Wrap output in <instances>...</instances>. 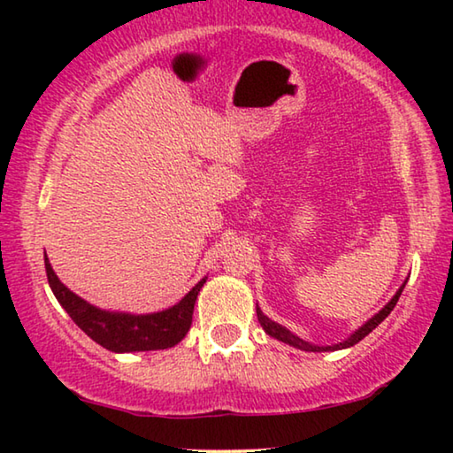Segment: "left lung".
Masks as SVG:
<instances>
[{
    "label": "left lung",
    "instance_id": "left-lung-1",
    "mask_svg": "<svg viewBox=\"0 0 453 453\" xmlns=\"http://www.w3.org/2000/svg\"><path fill=\"white\" fill-rule=\"evenodd\" d=\"M403 288H405V281H403V286L395 291V296L392 297V300H389L386 305H383V308H381L378 313H375V316H373L372 319H367L362 327L356 329V332L351 334L346 342L335 343V346H311L310 342L300 340V337L291 334L289 329H286V327L280 326V324H275V321H272L270 318L264 316L262 310H259V308H257V319H259V324H262V327L265 329L267 335H272V337H275V340H280V342H283V343H289V346H294V348H297V349H303V351H335V349H343V348L356 346V343L362 342L367 334L373 332V329L378 327V326L381 324V321L389 316V313H392V310L395 308L397 300H400Z\"/></svg>",
    "mask_w": 453,
    "mask_h": 453
}]
</instances>
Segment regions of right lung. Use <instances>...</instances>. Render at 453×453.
I'll list each match as a JSON object with an SVG mask.
<instances>
[{
    "label": "right lung",
    "instance_id": "add662e5",
    "mask_svg": "<svg viewBox=\"0 0 453 453\" xmlns=\"http://www.w3.org/2000/svg\"><path fill=\"white\" fill-rule=\"evenodd\" d=\"M45 273H48L53 296L58 297L61 308L70 313V318L81 332H86L102 348L116 351V354L167 349L180 343L189 332L197 294L205 283V278L199 280L172 308L145 313V316H134V313L99 310L81 300L59 281L48 256H45Z\"/></svg>",
    "mask_w": 453,
    "mask_h": 453
}]
</instances>
